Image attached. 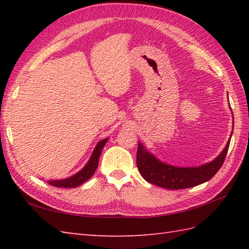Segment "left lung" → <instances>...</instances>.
<instances>
[{"mask_svg":"<svg viewBox=\"0 0 249 249\" xmlns=\"http://www.w3.org/2000/svg\"><path fill=\"white\" fill-rule=\"evenodd\" d=\"M230 141L213 161L196 168H178L160 161L147 153L140 142L137 150V167L145 181L167 189H184L197 186L212 178L223 166Z\"/></svg>","mask_w":249,"mask_h":249,"instance_id":"8db88e82","label":"left lung"}]
</instances>
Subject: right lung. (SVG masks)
I'll list each match as a JSON object with an SVG mask.
<instances>
[{"label": "right lung", "instance_id": "1", "mask_svg": "<svg viewBox=\"0 0 249 249\" xmlns=\"http://www.w3.org/2000/svg\"><path fill=\"white\" fill-rule=\"evenodd\" d=\"M107 142V139L99 141L95 150L93 151V154L89 158V162L86 165L81 171H79L75 176H72L68 178L65 179H59V181H50L49 184H51L52 186L55 187H64V188H72V187H77L79 185L83 184L84 182H87L88 179L91 178L93 174L95 173L98 166V160H99V156L102 154V151L104 149V146Z\"/></svg>", "mask_w": 249, "mask_h": 249}]
</instances>
